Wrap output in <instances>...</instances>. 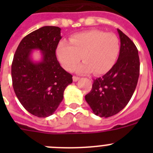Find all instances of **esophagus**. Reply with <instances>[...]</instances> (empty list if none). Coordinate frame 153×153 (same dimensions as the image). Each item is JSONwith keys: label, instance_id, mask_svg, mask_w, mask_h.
<instances>
[{"label": "esophagus", "instance_id": "1", "mask_svg": "<svg viewBox=\"0 0 153 153\" xmlns=\"http://www.w3.org/2000/svg\"><path fill=\"white\" fill-rule=\"evenodd\" d=\"M73 79H74V82H76V81L79 80V77H78V76H73Z\"/></svg>", "mask_w": 153, "mask_h": 153}]
</instances>
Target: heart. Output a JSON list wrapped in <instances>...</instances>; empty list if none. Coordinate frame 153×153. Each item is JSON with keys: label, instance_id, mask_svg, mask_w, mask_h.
<instances>
[{"label": "heart", "instance_id": "obj_1", "mask_svg": "<svg viewBox=\"0 0 153 153\" xmlns=\"http://www.w3.org/2000/svg\"><path fill=\"white\" fill-rule=\"evenodd\" d=\"M70 43L60 42L56 49L58 59L68 71L74 70L82 59L83 63L77 68L79 72L103 74L113 67L120 52L117 35L99 30L77 33Z\"/></svg>", "mask_w": 153, "mask_h": 153}]
</instances>
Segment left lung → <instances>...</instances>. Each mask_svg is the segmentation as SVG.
Instances as JSON below:
<instances>
[{
	"instance_id": "8db88e82",
	"label": "left lung",
	"mask_w": 153,
	"mask_h": 153,
	"mask_svg": "<svg viewBox=\"0 0 153 153\" xmlns=\"http://www.w3.org/2000/svg\"><path fill=\"white\" fill-rule=\"evenodd\" d=\"M120 39L117 63L101 77L93 80L92 90L85 96L93 113L100 117H112L130 100L140 76V57L134 43L117 29Z\"/></svg>"
}]
</instances>
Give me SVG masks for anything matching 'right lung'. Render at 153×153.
<instances>
[{"label": "right lung", "instance_id": "right-lung-1", "mask_svg": "<svg viewBox=\"0 0 153 153\" xmlns=\"http://www.w3.org/2000/svg\"><path fill=\"white\" fill-rule=\"evenodd\" d=\"M60 30L45 26L24 36L12 62V84L17 99L27 111L40 118L56 111L65 89L73 82V76L62 68L56 59ZM33 49L42 52L40 62L31 60Z\"/></svg>", "mask_w": 153, "mask_h": 153}]
</instances>
